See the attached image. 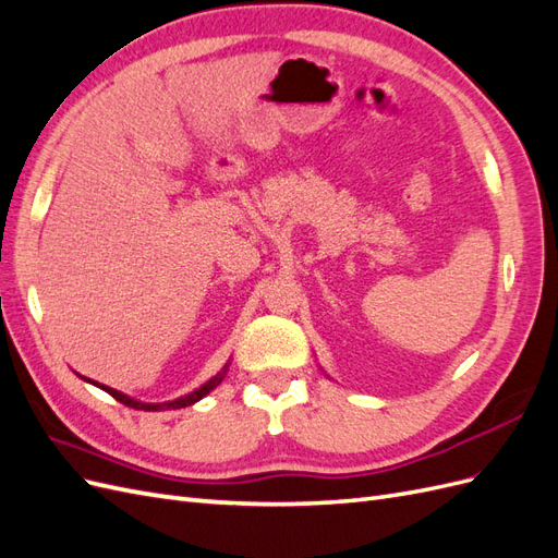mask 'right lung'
<instances>
[{
    "label": "right lung",
    "instance_id": "right-lung-1",
    "mask_svg": "<svg viewBox=\"0 0 558 558\" xmlns=\"http://www.w3.org/2000/svg\"><path fill=\"white\" fill-rule=\"evenodd\" d=\"M228 367H230V363H226L221 373H218L216 377H211L207 384H202L199 388H195L193 393H189V396H181V398H177V400H167V402H142V400H137V398H130V396H125V393H121V391H116V388H111V386L97 384V381L86 379V377H81V379H83V381H88V384H93V386H99V388H102V391H107L109 396H113L118 402L128 404V408L144 410V412H160V410H181V408H189V404H195L197 400L205 398L209 391H214V388L223 381V377H226V373H228Z\"/></svg>",
    "mask_w": 558,
    "mask_h": 558
}]
</instances>
